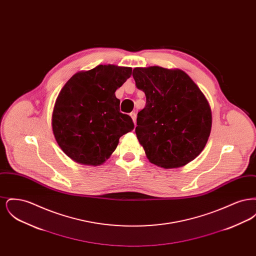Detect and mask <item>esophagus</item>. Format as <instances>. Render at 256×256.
<instances>
[{
  "label": "esophagus",
  "instance_id": "34e87169",
  "mask_svg": "<svg viewBox=\"0 0 256 256\" xmlns=\"http://www.w3.org/2000/svg\"><path fill=\"white\" fill-rule=\"evenodd\" d=\"M130 117H132V119L134 121V124H136V113L135 112H132L130 113Z\"/></svg>",
  "mask_w": 256,
  "mask_h": 256
}]
</instances>
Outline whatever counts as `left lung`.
<instances>
[{"label": "left lung", "mask_w": 256, "mask_h": 256, "mask_svg": "<svg viewBox=\"0 0 256 256\" xmlns=\"http://www.w3.org/2000/svg\"><path fill=\"white\" fill-rule=\"evenodd\" d=\"M132 76L146 95L135 132L150 162L172 169L194 160L206 145L212 126L204 93L180 69L137 67Z\"/></svg>", "instance_id": "8db88e82"}]
</instances>
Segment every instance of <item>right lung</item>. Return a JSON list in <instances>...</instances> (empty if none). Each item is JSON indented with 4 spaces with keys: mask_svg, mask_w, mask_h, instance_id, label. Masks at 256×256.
<instances>
[{
    "mask_svg": "<svg viewBox=\"0 0 256 256\" xmlns=\"http://www.w3.org/2000/svg\"><path fill=\"white\" fill-rule=\"evenodd\" d=\"M132 71L130 67L98 65L74 74L61 89L52 116V132L74 161L102 165L120 137L134 130L132 119L120 112V100L115 96Z\"/></svg>",
    "mask_w": 256,
    "mask_h": 256,
    "instance_id": "1",
    "label": "right lung"
}]
</instances>
